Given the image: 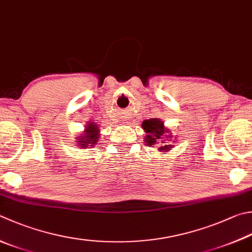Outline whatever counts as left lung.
<instances>
[{
	"label": "left lung",
	"mask_w": 252,
	"mask_h": 252,
	"mask_svg": "<svg viewBox=\"0 0 252 252\" xmlns=\"http://www.w3.org/2000/svg\"><path fill=\"white\" fill-rule=\"evenodd\" d=\"M142 128L146 130L147 136L145 138V142L147 146H153L157 142H160L161 147L159 150L168 151L170 148H172V145H170L169 138V129H165L163 127V123L159 121L158 118H151V120H147L142 122Z\"/></svg>",
	"instance_id": "8db88e82"
}]
</instances>
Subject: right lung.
I'll use <instances>...</instances> for the list:
<instances>
[{
    "label": "right lung",
    "instance_id": "add662e5",
    "mask_svg": "<svg viewBox=\"0 0 252 252\" xmlns=\"http://www.w3.org/2000/svg\"><path fill=\"white\" fill-rule=\"evenodd\" d=\"M78 144L79 146H82L84 148L90 146H94L95 144H97L98 141V128L96 126V124H90L88 125L87 129H85L84 134L82 136L78 137Z\"/></svg>",
    "mask_w": 252,
    "mask_h": 252
}]
</instances>
